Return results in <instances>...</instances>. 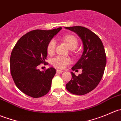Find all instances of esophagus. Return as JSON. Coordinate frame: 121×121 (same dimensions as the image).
<instances>
[{"label":"esophagus","mask_w":121,"mask_h":121,"mask_svg":"<svg viewBox=\"0 0 121 121\" xmlns=\"http://www.w3.org/2000/svg\"><path fill=\"white\" fill-rule=\"evenodd\" d=\"M63 71L62 70H60V69H57V73H59V74H61V73H63Z\"/></svg>","instance_id":"1"}]
</instances>
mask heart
Masks as SVG:
<instances>
[{
    "label": "heart",
    "instance_id": "obj_1",
    "mask_svg": "<svg viewBox=\"0 0 121 121\" xmlns=\"http://www.w3.org/2000/svg\"><path fill=\"white\" fill-rule=\"evenodd\" d=\"M64 41L67 43L68 47L71 50H74L77 48L78 46V40L77 38L73 36L68 35L63 38ZM56 46V41L55 39H52L48 42L47 46V52L48 54H53L54 52ZM71 63V60L68 57L63 56H57L52 60V64L55 67L58 69H63L67 65Z\"/></svg>",
    "mask_w": 121,
    "mask_h": 121
}]
</instances>
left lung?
Returning <instances> with one entry per match:
<instances>
[{
  "mask_svg": "<svg viewBox=\"0 0 121 121\" xmlns=\"http://www.w3.org/2000/svg\"><path fill=\"white\" fill-rule=\"evenodd\" d=\"M65 29L75 33L84 47L81 58L71 68L73 71L81 69L82 73L76 76L71 72L72 78L65 86L72 94H86L95 88L103 76L107 63L104 45L99 37L87 28L74 26Z\"/></svg>",
  "mask_w": 121,
  "mask_h": 121,
  "instance_id": "obj_1",
  "label": "left lung"
}]
</instances>
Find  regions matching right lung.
Returning a JSON list of instances; mask_svg holds the SVG:
<instances>
[{
	"instance_id": "obj_1",
	"label": "right lung",
	"mask_w": 121,
	"mask_h": 121,
	"mask_svg": "<svg viewBox=\"0 0 121 121\" xmlns=\"http://www.w3.org/2000/svg\"><path fill=\"white\" fill-rule=\"evenodd\" d=\"M61 29L33 30L20 38L13 48L10 59L11 75L17 87L27 95L39 98L50 91L56 69L40 71L37 66L46 63L47 44Z\"/></svg>"
}]
</instances>
